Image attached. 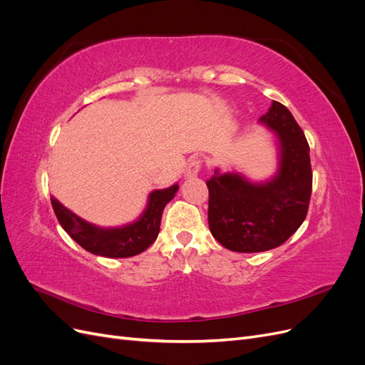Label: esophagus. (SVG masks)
I'll use <instances>...</instances> for the list:
<instances>
[{
  "mask_svg": "<svg viewBox=\"0 0 365 365\" xmlns=\"http://www.w3.org/2000/svg\"><path fill=\"white\" fill-rule=\"evenodd\" d=\"M202 169V161L200 158H193L187 164V169H185V176L187 178H193L197 173L201 172Z\"/></svg>",
  "mask_w": 365,
  "mask_h": 365,
  "instance_id": "esophagus-1",
  "label": "esophagus"
}]
</instances>
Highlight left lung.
Wrapping results in <instances>:
<instances>
[{"instance_id":"8db88e82","label":"left lung","mask_w":365,"mask_h":365,"mask_svg":"<svg viewBox=\"0 0 365 365\" xmlns=\"http://www.w3.org/2000/svg\"><path fill=\"white\" fill-rule=\"evenodd\" d=\"M262 123L277 132L280 169L274 180L252 184L217 170L207 180L208 227L227 250L260 252L284 244L306 219L312 168L303 129L280 102H272Z\"/></svg>"}]
</instances>
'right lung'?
<instances>
[{
    "mask_svg": "<svg viewBox=\"0 0 365 365\" xmlns=\"http://www.w3.org/2000/svg\"><path fill=\"white\" fill-rule=\"evenodd\" d=\"M176 190H178V184L169 189L152 192L145 213L137 222L123 228L103 230L88 224L68 208H65L54 196H51V205L62 228L83 250L109 259L132 257L148 250L157 240L163 210L175 196Z\"/></svg>",
    "mask_w": 365,
    "mask_h": 365,
    "instance_id": "add662e5",
    "label": "right lung"
}]
</instances>
